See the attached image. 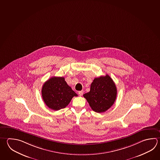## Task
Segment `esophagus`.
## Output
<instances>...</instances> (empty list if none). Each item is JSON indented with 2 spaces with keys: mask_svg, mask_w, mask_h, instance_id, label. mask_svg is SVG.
<instances>
[{
  "mask_svg": "<svg viewBox=\"0 0 160 160\" xmlns=\"http://www.w3.org/2000/svg\"><path fill=\"white\" fill-rule=\"evenodd\" d=\"M83 93H84V92L82 91H79V92H78V94H79L80 96H82V94H83Z\"/></svg>",
  "mask_w": 160,
  "mask_h": 160,
  "instance_id": "esophagus-1",
  "label": "esophagus"
}]
</instances>
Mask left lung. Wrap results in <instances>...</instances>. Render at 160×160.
Listing matches in <instances>:
<instances>
[{
	"instance_id": "obj_1",
	"label": "left lung",
	"mask_w": 160,
	"mask_h": 160,
	"mask_svg": "<svg viewBox=\"0 0 160 160\" xmlns=\"http://www.w3.org/2000/svg\"><path fill=\"white\" fill-rule=\"evenodd\" d=\"M117 95L114 82L108 75L95 78L91 85L89 92L83 96L92 109L96 112L108 110L114 104Z\"/></svg>"
}]
</instances>
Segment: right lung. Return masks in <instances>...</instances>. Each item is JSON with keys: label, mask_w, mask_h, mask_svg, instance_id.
I'll use <instances>...</instances> for the list:
<instances>
[{"label": "right lung", "mask_w": 160, "mask_h": 160, "mask_svg": "<svg viewBox=\"0 0 160 160\" xmlns=\"http://www.w3.org/2000/svg\"><path fill=\"white\" fill-rule=\"evenodd\" d=\"M41 93L46 105L54 110L65 108L73 97L78 96L63 77H52L48 79L43 85Z\"/></svg>", "instance_id": "1"}]
</instances>
